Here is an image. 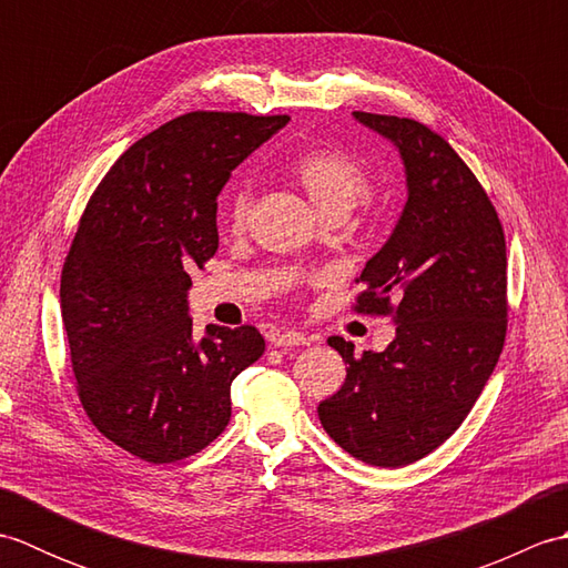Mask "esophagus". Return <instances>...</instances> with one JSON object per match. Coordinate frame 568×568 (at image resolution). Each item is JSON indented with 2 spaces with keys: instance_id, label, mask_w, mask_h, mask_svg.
<instances>
[{
  "instance_id": "obj_1",
  "label": "esophagus",
  "mask_w": 568,
  "mask_h": 568,
  "mask_svg": "<svg viewBox=\"0 0 568 568\" xmlns=\"http://www.w3.org/2000/svg\"><path fill=\"white\" fill-rule=\"evenodd\" d=\"M271 342H273V346H281V348H285V346H303V344H310L312 339H310L307 334H303V332L287 329V332H277V334H273V336H271Z\"/></svg>"
}]
</instances>
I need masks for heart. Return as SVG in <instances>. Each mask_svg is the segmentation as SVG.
I'll use <instances>...</instances> for the list:
<instances>
[{
	"label": "heart",
	"mask_w": 568,
	"mask_h": 568,
	"mask_svg": "<svg viewBox=\"0 0 568 568\" xmlns=\"http://www.w3.org/2000/svg\"><path fill=\"white\" fill-rule=\"evenodd\" d=\"M293 171L312 202L327 216L346 214L358 202H364L371 192L368 165L356 153L339 146H320L300 153L293 163ZM251 200V183L239 180L226 200V220L234 229L246 224Z\"/></svg>",
	"instance_id": "obj_1"
}]
</instances>
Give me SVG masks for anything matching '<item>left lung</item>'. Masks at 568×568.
<instances>
[{
  "mask_svg": "<svg viewBox=\"0 0 568 568\" xmlns=\"http://www.w3.org/2000/svg\"><path fill=\"white\" fill-rule=\"evenodd\" d=\"M354 116L400 149L407 171L405 212L366 263L352 305L397 327L381 354L354 356L352 342L332 336L346 381L317 413L344 452L397 468L452 437L496 368L508 332V256L496 207L449 141L407 116Z\"/></svg>",
  "mask_w": 568,
  "mask_h": 568,
  "instance_id": "obj_1",
  "label": "left lung"
}]
</instances>
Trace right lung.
Instances as JSON below:
<instances>
[{
    "label": "right lung",
    "instance_id": "right-lung-1",
    "mask_svg": "<svg viewBox=\"0 0 568 568\" xmlns=\"http://www.w3.org/2000/svg\"><path fill=\"white\" fill-rule=\"evenodd\" d=\"M287 114L187 112L119 155L60 273L75 390L106 439L149 464L202 452L232 417V381L265 352L253 324L187 315L190 271L220 246L216 195Z\"/></svg>",
    "mask_w": 568,
    "mask_h": 568
}]
</instances>
